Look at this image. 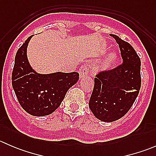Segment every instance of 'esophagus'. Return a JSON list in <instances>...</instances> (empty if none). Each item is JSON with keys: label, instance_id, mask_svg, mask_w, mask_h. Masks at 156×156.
Segmentation results:
<instances>
[{"label": "esophagus", "instance_id": "1", "mask_svg": "<svg viewBox=\"0 0 156 156\" xmlns=\"http://www.w3.org/2000/svg\"><path fill=\"white\" fill-rule=\"evenodd\" d=\"M88 71H89V69H88L87 66H81L79 69V78H85L88 74Z\"/></svg>", "mask_w": 156, "mask_h": 156}]
</instances>
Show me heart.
Listing matches in <instances>:
<instances>
[{
	"label": "heart",
	"mask_w": 156,
	"mask_h": 156,
	"mask_svg": "<svg viewBox=\"0 0 156 156\" xmlns=\"http://www.w3.org/2000/svg\"><path fill=\"white\" fill-rule=\"evenodd\" d=\"M115 59H116L115 53H111V54L108 56L107 59H106V60L104 61V62H103V67H105V68H108V67H109L110 66H112L113 63H114Z\"/></svg>",
	"instance_id": "obj_1"
}]
</instances>
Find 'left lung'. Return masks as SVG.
<instances>
[{
  "mask_svg": "<svg viewBox=\"0 0 156 156\" xmlns=\"http://www.w3.org/2000/svg\"><path fill=\"white\" fill-rule=\"evenodd\" d=\"M123 62L112 70L100 72L94 78L89 108L96 118L112 122L123 117L137 97L141 85L140 59L134 49L115 34Z\"/></svg>",
  "mask_w": 156,
  "mask_h": 156,
  "instance_id": "left-lung-1",
  "label": "left lung"
}]
</instances>
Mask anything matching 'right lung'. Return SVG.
<instances>
[{"instance_id":"1","label":"right lung","mask_w":156,"mask_h":156,"mask_svg":"<svg viewBox=\"0 0 156 156\" xmlns=\"http://www.w3.org/2000/svg\"><path fill=\"white\" fill-rule=\"evenodd\" d=\"M33 35L20 47L15 56L12 86L23 109L34 116L53 113L64 100L67 91L79 79L78 72L37 73L30 65L27 48Z\"/></svg>"}]
</instances>
